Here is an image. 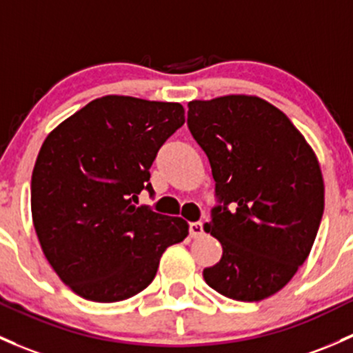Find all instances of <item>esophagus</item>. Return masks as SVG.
Wrapping results in <instances>:
<instances>
[{
	"label": "esophagus",
	"mask_w": 353,
	"mask_h": 353,
	"mask_svg": "<svg viewBox=\"0 0 353 353\" xmlns=\"http://www.w3.org/2000/svg\"><path fill=\"white\" fill-rule=\"evenodd\" d=\"M203 233H205V230H203L201 221L189 223V235H191V239H198V236H201Z\"/></svg>",
	"instance_id": "1"
}]
</instances>
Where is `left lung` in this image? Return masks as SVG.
Wrapping results in <instances>:
<instances>
[{
  "label": "left lung",
  "instance_id": "obj_1",
  "mask_svg": "<svg viewBox=\"0 0 353 353\" xmlns=\"http://www.w3.org/2000/svg\"><path fill=\"white\" fill-rule=\"evenodd\" d=\"M188 108L218 199L205 230L223 247L203 277L226 298L262 301L292 279L316 239L325 208L318 159L283 111L257 96H221Z\"/></svg>",
  "mask_w": 353,
  "mask_h": 353
}]
</instances>
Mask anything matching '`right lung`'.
<instances>
[{
    "instance_id": "1",
    "label": "right lung",
    "mask_w": 353,
    "mask_h": 353,
    "mask_svg": "<svg viewBox=\"0 0 353 353\" xmlns=\"http://www.w3.org/2000/svg\"><path fill=\"white\" fill-rule=\"evenodd\" d=\"M184 125L179 103L103 96L52 130L32 174V216L47 261L77 296L117 303L154 281L189 225L135 206L159 148Z\"/></svg>"
}]
</instances>
